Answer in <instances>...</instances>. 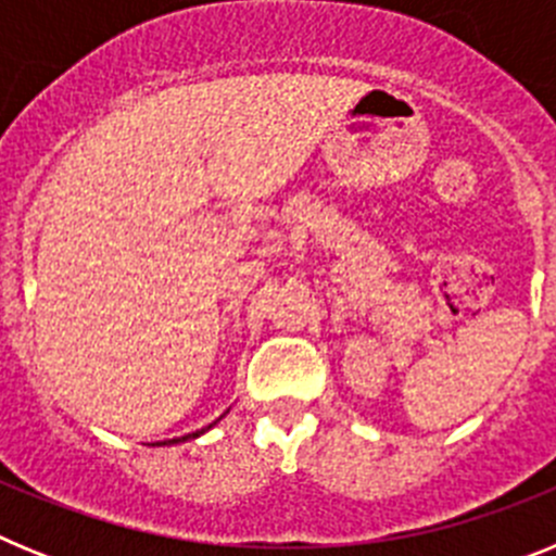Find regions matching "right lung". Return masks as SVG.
Wrapping results in <instances>:
<instances>
[{
  "label": "right lung",
  "mask_w": 556,
  "mask_h": 556,
  "mask_svg": "<svg viewBox=\"0 0 556 556\" xmlns=\"http://www.w3.org/2000/svg\"><path fill=\"white\" fill-rule=\"evenodd\" d=\"M214 424H217V420H214ZM214 424H211V426H214ZM211 426H208V429H211ZM203 431H205V429L194 431V434H186V437H178V440H164V443H161V445H169V443H184V440H194V437H200V434H203Z\"/></svg>",
  "instance_id": "add662e5"
}]
</instances>
